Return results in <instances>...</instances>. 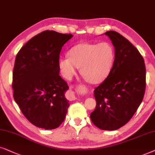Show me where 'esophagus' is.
Returning <instances> with one entry per match:
<instances>
[{"label":"esophagus","mask_w":155,"mask_h":155,"mask_svg":"<svg viewBox=\"0 0 155 155\" xmlns=\"http://www.w3.org/2000/svg\"><path fill=\"white\" fill-rule=\"evenodd\" d=\"M69 97L70 100H71V101L75 100L76 97H75V95H74V92L72 91H69Z\"/></svg>","instance_id":"esophagus-1"}]
</instances>
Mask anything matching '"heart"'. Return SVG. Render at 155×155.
Listing matches in <instances>:
<instances>
[{"label":"heart","mask_w":155,"mask_h":155,"mask_svg":"<svg viewBox=\"0 0 155 155\" xmlns=\"http://www.w3.org/2000/svg\"><path fill=\"white\" fill-rule=\"evenodd\" d=\"M69 57H61L58 67L65 79H71L78 68L88 82L98 84L108 77L114 65L115 52L110 43L84 42L70 49Z\"/></svg>","instance_id":"1"}]
</instances>
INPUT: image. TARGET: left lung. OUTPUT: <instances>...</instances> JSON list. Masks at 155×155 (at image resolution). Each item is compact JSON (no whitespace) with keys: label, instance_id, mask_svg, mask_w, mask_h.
<instances>
[{"label":"left lung","instance_id":"1","mask_svg":"<svg viewBox=\"0 0 155 155\" xmlns=\"http://www.w3.org/2000/svg\"><path fill=\"white\" fill-rule=\"evenodd\" d=\"M115 47V60L108 77L94 90L96 101L90 117L104 130H115L128 122L142 101L146 86L143 57L126 38L110 30L105 32Z\"/></svg>","mask_w":155,"mask_h":155}]
</instances>
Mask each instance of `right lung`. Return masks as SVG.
<instances>
[{
	"label": "right lung",
	"mask_w": 155,
	"mask_h": 155,
	"mask_svg": "<svg viewBox=\"0 0 155 155\" xmlns=\"http://www.w3.org/2000/svg\"><path fill=\"white\" fill-rule=\"evenodd\" d=\"M73 35L45 30L18 51L13 73V97L22 113L35 126L55 129L65 118L69 89L59 76L61 49Z\"/></svg>",
	"instance_id": "1"
}]
</instances>
